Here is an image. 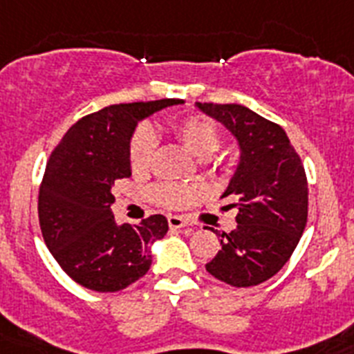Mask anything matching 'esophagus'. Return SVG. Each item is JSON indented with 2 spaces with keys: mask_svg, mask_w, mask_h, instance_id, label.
<instances>
[{
  "mask_svg": "<svg viewBox=\"0 0 354 354\" xmlns=\"http://www.w3.org/2000/svg\"><path fill=\"white\" fill-rule=\"evenodd\" d=\"M168 224H170V227H174V230H179V227L188 226L189 223L184 217H180V215H168Z\"/></svg>",
  "mask_w": 354,
  "mask_h": 354,
  "instance_id": "34e87169",
  "label": "esophagus"
}]
</instances>
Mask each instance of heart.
<instances>
[{"label":"heart","mask_w":354,"mask_h":354,"mask_svg":"<svg viewBox=\"0 0 354 354\" xmlns=\"http://www.w3.org/2000/svg\"><path fill=\"white\" fill-rule=\"evenodd\" d=\"M174 136L177 141L197 159H208L221 145V131L217 124L203 115H188L174 122ZM156 136L150 128H139L130 142V165L136 171L150 168L156 153ZM151 198L166 208H184L201 195L197 186L186 184H159L151 189Z\"/></svg>","instance_id":"1"}]
</instances>
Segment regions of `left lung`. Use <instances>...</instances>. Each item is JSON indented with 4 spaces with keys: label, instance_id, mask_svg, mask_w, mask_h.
<instances>
[{
    "label": "left lung",
    "instance_id": "obj_1",
    "mask_svg": "<svg viewBox=\"0 0 354 354\" xmlns=\"http://www.w3.org/2000/svg\"><path fill=\"white\" fill-rule=\"evenodd\" d=\"M221 122L239 146V162L224 197L235 201L236 227L223 233L206 271L233 288L277 275L308 223V179L286 131L242 104L195 103Z\"/></svg>",
    "mask_w": 354,
    "mask_h": 354
}]
</instances>
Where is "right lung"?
<instances>
[{
    "instance_id": "add662e5",
    "label": "right lung",
    "mask_w": 354,
    "mask_h": 354,
    "mask_svg": "<svg viewBox=\"0 0 354 354\" xmlns=\"http://www.w3.org/2000/svg\"><path fill=\"white\" fill-rule=\"evenodd\" d=\"M183 99L112 104L68 128L46 162L39 188L45 244L66 275L83 288L113 293L145 277L150 246L168 232L165 215L118 224L113 183L131 175L130 142L137 124Z\"/></svg>"
}]
</instances>
